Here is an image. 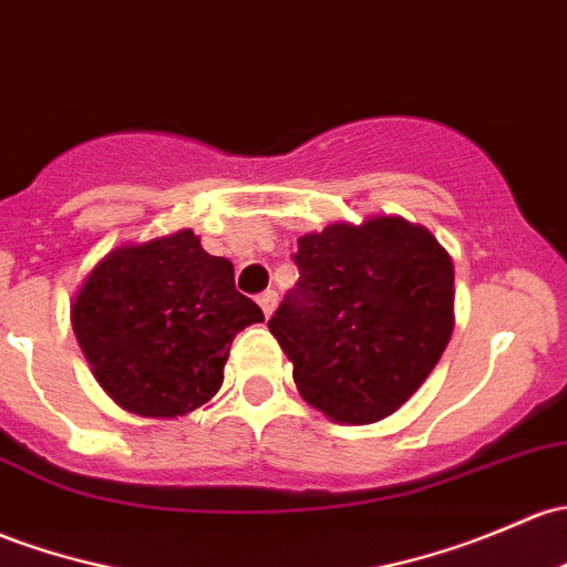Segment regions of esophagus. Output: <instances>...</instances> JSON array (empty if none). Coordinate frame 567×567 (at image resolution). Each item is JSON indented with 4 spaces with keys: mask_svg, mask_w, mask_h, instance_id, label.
Segmentation results:
<instances>
[{
    "mask_svg": "<svg viewBox=\"0 0 567 567\" xmlns=\"http://www.w3.org/2000/svg\"><path fill=\"white\" fill-rule=\"evenodd\" d=\"M277 301H279L277 290H264V293L258 296V303H260V309H264L266 318H271V312L277 309Z\"/></svg>",
    "mask_w": 567,
    "mask_h": 567,
    "instance_id": "34e87169",
    "label": "esophagus"
}]
</instances>
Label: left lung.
<instances>
[{"label": "left lung", "mask_w": 567, "mask_h": 567, "mask_svg": "<svg viewBox=\"0 0 567 567\" xmlns=\"http://www.w3.org/2000/svg\"><path fill=\"white\" fill-rule=\"evenodd\" d=\"M299 282L268 329L312 408L374 424L429 378L454 331V264L402 217L337 223L299 238Z\"/></svg>", "instance_id": "1"}]
</instances>
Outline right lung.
I'll use <instances>...</instances> for the list:
<instances>
[{
  "label": "right lung",
  "instance_id": "obj_1",
  "mask_svg": "<svg viewBox=\"0 0 567 567\" xmlns=\"http://www.w3.org/2000/svg\"><path fill=\"white\" fill-rule=\"evenodd\" d=\"M264 309L193 230L105 255L73 303V329L97 383L124 410L176 419L208 402L238 331Z\"/></svg>",
  "mask_w": 567,
  "mask_h": 567
}]
</instances>
